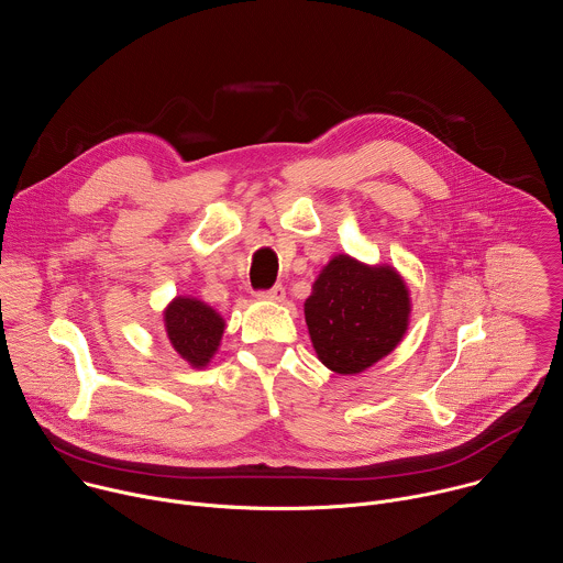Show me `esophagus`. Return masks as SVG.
Masks as SVG:
<instances>
[{
	"mask_svg": "<svg viewBox=\"0 0 563 563\" xmlns=\"http://www.w3.org/2000/svg\"><path fill=\"white\" fill-rule=\"evenodd\" d=\"M258 296H261V298H265V300L283 302V300H285V289H283V285H274L272 289H263V291H258Z\"/></svg>",
	"mask_w": 563,
	"mask_h": 563,
	"instance_id": "esophagus-1",
	"label": "esophagus"
}]
</instances>
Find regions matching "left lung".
Returning a JSON list of instances; mask_svg holds the SVG:
<instances>
[{
	"instance_id": "1",
	"label": "left lung",
	"mask_w": 563,
	"mask_h": 563,
	"mask_svg": "<svg viewBox=\"0 0 563 563\" xmlns=\"http://www.w3.org/2000/svg\"><path fill=\"white\" fill-rule=\"evenodd\" d=\"M410 294L391 267L336 256L305 300L318 358L336 374H358L387 356L408 330Z\"/></svg>"
}]
</instances>
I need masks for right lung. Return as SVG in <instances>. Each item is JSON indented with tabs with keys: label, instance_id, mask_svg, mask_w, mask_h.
I'll return each mask as SVG.
<instances>
[{
	"label": "right lung",
	"instance_id": "right-lung-1",
	"mask_svg": "<svg viewBox=\"0 0 563 563\" xmlns=\"http://www.w3.org/2000/svg\"><path fill=\"white\" fill-rule=\"evenodd\" d=\"M165 328L174 350L194 367H205L216 354L224 320L196 298H176L165 311Z\"/></svg>",
	"mask_w": 563,
	"mask_h": 563
}]
</instances>
